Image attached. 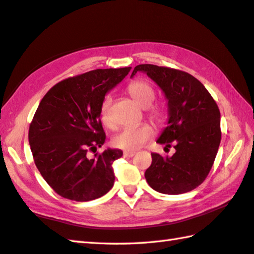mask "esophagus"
Listing matches in <instances>:
<instances>
[{
	"label": "esophagus",
	"mask_w": 254,
	"mask_h": 254,
	"mask_svg": "<svg viewBox=\"0 0 254 254\" xmlns=\"http://www.w3.org/2000/svg\"><path fill=\"white\" fill-rule=\"evenodd\" d=\"M134 155H135V152H124L123 153V156L127 158H131Z\"/></svg>",
	"instance_id": "34e87169"
}]
</instances>
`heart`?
Segmentation results:
<instances>
[{"instance_id": "obj_1", "label": "heart", "mask_w": 254, "mask_h": 254, "mask_svg": "<svg viewBox=\"0 0 254 254\" xmlns=\"http://www.w3.org/2000/svg\"><path fill=\"white\" fill-rule=\"evenodd\" d=\"M127 91L132 96V98L142 107H149L154 102L156 97L153 85L145 79L133 80V82L128 84ZM111 105L112 96L108 94L104 97L99 108V116L101 121L108 127H113ZM148 113L150 119L155 122L160 123L164 120L165 113L160 107H150ZM153 134V127L146 123L137 127H127L123 128L122 132L119 133L115 137L113 144L118 148L127 150V152H134V150L141 148L148 139L152 138Z\"/></svg>"}]
</instances>
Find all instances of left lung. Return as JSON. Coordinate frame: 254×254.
<instances>
[{"label": "left lung", "instance_id": "8db88e82", "mask_svg": "<svg viewBox=\"0 0 254 254\" xmlns=\"http://www.w3.org/2000/svg\"><path fill=\"white\" fill-rule=\"evenodd\" d=\"M137 72L146 73L168 100V126L157 143L166 147L174 143L176 149L171 157L152 154L146 181L164 194L192 191L206 179L218 152L222 132L216 101L198 79L180 69L139 64L131 77Z\"/></svg>", "mask_w": 254, "mask_h": 254}]
</instances>
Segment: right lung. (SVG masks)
I'll return each mask as SVG.
<instances>
[{"label": "right lung", "instance_id": "right-lung-1", "mask_svg": "<svg viewBox=\"0 0 254 254\" xmlns=\"http://www.w3.org/2000/svg\"><path fill=\"white\" fill-rule=\"evenodd\" d=\"M130 69L98 68L63 79L38 106L28 133L32 157L46 182L62 197L91 201L113 187L112 163L123 153L111 148L96 153L106 139L99 108ZM88 151L95 154L93 159Z\"/></svg>", "mask_w": 254, "mask_h": 254}]
</instances>
